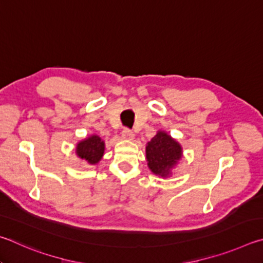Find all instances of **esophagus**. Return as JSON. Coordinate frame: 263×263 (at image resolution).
Masks as SVG:
<instances>
[{
  "label": "esophagus",
  "instance_id": "esophagus-1",
  "mask_svg": "<svg viewBox=\"0 0 263 263\" xmlns=\"http://www.w3.org/2000/svg\"><path fill=\"white\" fill-rule=\"evenodd\" d=\"M121 136L124 140H133L134 139V133H133L129 128H124L121 133Z\"/></svg>",
  "mask_w": 263,
  "mask_h": 263
}]
</instances>
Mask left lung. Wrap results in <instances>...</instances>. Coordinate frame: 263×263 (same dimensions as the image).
Returning <instances> with one entry per match:
<instances>
[{"instance_id": "left-lung-1", "label": "left lung", "mask_w": 263, "mask_h": 263, "mask_svg": "<svg viewBox=\"0 0 263 263\" xmlns=\"http://www.w3.org/2000/svg\"><path fill=\"white\" fill-rule=\"evenodd\" d=\"M146 160L155 174L166 177L181 158V146L166 133L158 132L146 145Z\"/></svg>"}]
</instances>
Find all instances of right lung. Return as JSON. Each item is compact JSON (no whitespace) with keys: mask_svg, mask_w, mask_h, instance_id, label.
I'll use <instances>...</instances> for the list:
<instances>
[{"mask_svg":"<svg viewBox=\"0 0 263 263\" xmlns=\"http://www.w3.org/2000/svg\"><path fill=\"white\" fill-rule=\"evenodd\" d=\"M105 144L100 137L93 135L77 144L76 153L78 157L86 160L90 164L98 163L104 155Z\"/></svg>","mask_w":263,"mask_h":263,"instance_id":"add662e5","label":"right lung"}]
</instances>
